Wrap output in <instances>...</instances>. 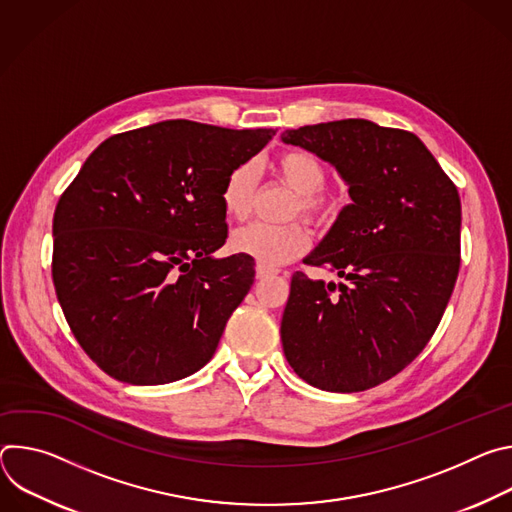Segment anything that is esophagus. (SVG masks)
I'll return each mask as SVG.
<instances>
[{"mask_svg": "<svg viewBox=\"0 0 512 512\" xmlns=\"http://www.w3.org/2000/svg\"><path fill=\"white\" fill-rule=\"evenodd\" d=\"M277 273H279L277 269L265 267V265H261V263H257V267H255V275H257V279H267V277H275Z\"/></svg>", "mask_w": 512, "mask_h": 512, "instance_id": "esophagus-1", "label": "esophagus"}]
</instances>
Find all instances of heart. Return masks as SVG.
I'll list each match as a JSON object with an SVG mask.
<instances>
[{"mask_svg": "<svg viewBox=\"0 0 512 512\" xmlns=\"http://www.w3.org/2000/svg\"><path fill=\"white\" fill-rule=\"evenodd\" d=\"M277 178L296 192L291 202L289 214H304L312 223L324 227L334 223L342 212V198L336 192L324 190L326 166L312 154L302 150L281 152L275 160ZM257 190V166L253 162H243L235 166L221 190L223 210L229 218L243 221L249 216L253 206V196ZM310 245V235L302 223L287 225H265L251 223L233 231L231 249L239 255L251 257L265 267L285 265L298 259Z\"/></svg>", "mask_w": 512, "mask_h": 512, "instance_id": "obj_1", "label": "heart"}]
</instances>
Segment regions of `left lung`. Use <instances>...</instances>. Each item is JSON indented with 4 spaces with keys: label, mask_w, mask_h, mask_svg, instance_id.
<instances>
[{
    "label": "left lung",
    "mask_w": 512,
    "mask_h": 512,
    "mask_svg": "<svg viewBox=\"0 0 512 512\" xmlns=\"http://www.w3.org/2000/svg\"><path fill=\"white\" fill-rule=\"evenodd\" d=\"M281 139L330 162L352 198L306 259L344 281L291 277L285 358L322 391L377 387L425 348L446 312L460 271L458 188L411 131L342 119Z\"/></svg>",
    "instance_id": "obj_1"
}]
</instances>
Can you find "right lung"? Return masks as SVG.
<instances>
[{
  "mask_svg": "<svg viewBox=\"0 0 512 512\" xmlns=\"http://www.w3.org/2000/svg\"><path fill=\"white\" fill-rule=\"evenodd\" d=\"M273 129L170 119L117 133L87 158L52 221V281L77 342L129 385L184 379L212 358L255 281L227 241L221 190Z\"/></svg>",
  "mask_w": 512,
  "mask_h": 512,
  "instance_id": "1",
  "label": "right lung"
}]
</instances>
